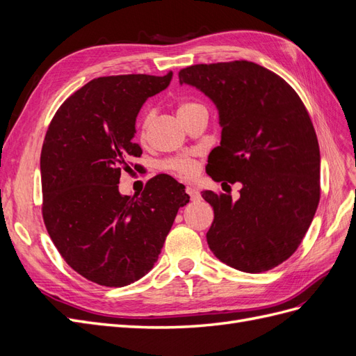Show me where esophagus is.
I'll return each instance as SVG.
<instances>
[{
  "mask_svg": "<svg viewBox=\"0 0 356 356\" xmlns=\"http://www.w3.org/2000/svg\"><path fill=\"white\" fill-rule=\"evenodd\" d=\"M186 193L191 197V200H199L200 199V193L195 187H186Z\"/></svg>",
  "mask_w": 356,
  "mask_h": 356,
  "instance_id": "1",
  "label": "esophagus"
}]
</instances>
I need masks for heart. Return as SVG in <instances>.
<instances>
[{"mask_svg":"<svg viewBox=\"0 0 356 356\" xmlns=\"http://www.w3.org/2000/svg\"><path fill=\"white\" fill-rule=\"evenodd\" d=\"M199 111H207L204 110V106L199 102L195 101H179L177 105V113L179 115V118L182 122H186L188 117H191L193 114H196ZM153 118H154V113L152 110H147L141 118H139L138 122V132H139V138L145 141L148 132H149V127H152L153 123ZM163 169L172 172V174H175L181 178H190L196 174V169L197 165L196 161L187 157V156H175V157H169L163 161Z\"/></svg>","mask_w":356,"mask_h":356,"instance_id":"1","label":"heart"}]
</instances>
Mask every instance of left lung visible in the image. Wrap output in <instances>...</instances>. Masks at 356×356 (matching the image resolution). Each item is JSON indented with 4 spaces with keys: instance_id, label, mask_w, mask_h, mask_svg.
Segmentation results:
<instances>
[{
    "instance_id": "8db88e82",
    "label": "left lung",
    "mask_w": 356,
    "mask_h": 356,
    "mask_svg": "<svg viewBox=\"0 0 356 356\" xmlns=\"http://www.w3.org/2000/svg\"><path fill=\"white\" fill-rule=\"evenodd\" d=\"M178 77L220 111L221 144L208 175L243 184L236 202L202 193L213 209L211 251L242 272L270 270L297 251L321 197L319 144L306 106L282 77L250 60L197 63Z\"/></svg>"
}]
</instances>
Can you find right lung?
I'll use <instances>...</instances> for the list:
<instances>
[{"label":"right lung","mask_w":356,"mask_h":356,"mask_svg":"<svg viewBox=\"0 0 356 356\" xmlns=\"http://www.w3.org/2000/svg\"><path fill=\"white\" fill-rule=\"evenodd\" d=\"M166 75L124 74L93 79L53 115L41 148L42 220L70 267L104 286H124L152 270L188 203L184 186L160 174L139 196H122V172L139 170L143 149L132 141L147 98L165 90Z\"/></svg>","instance_id":"add662e5"}]
</instances>
